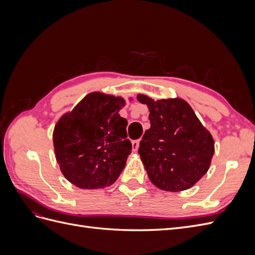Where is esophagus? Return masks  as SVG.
<instances>
[{"label": "esophagus", "mask_w": 255, "mask_h": 255, "mask_svg": "<svg viewBox=\"0 0 255 255\" xmlns=\"http://www.w3.org/2000/svg\"><path fill=\"white\" fill-rule=\"evenodd\" d=\"M139 143H140V139H137V140H134L132 142V145H133V151H137L138 148H139Z\"/></svg>", "instance_id": "obj_1"}]
</instances>
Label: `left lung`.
Wrapping results in <instances>:
<instances>
[{
  "label": "left lung",
  "mask_w": 255,
  "mask_h": 255,
  "mask_svg": "<svg viewBox=\"0 0 255 255\" xmlns=\"http://www.w3.org/2000/svg\"><path fill=\"white\" fill-rule=\"evenodd\" d=\"M137 100L150 112L151 128L138 149L150 181L165 191L191 188L210 168L215 152L212 134L183 99L154 101L139 94Z\"/></svg>",
  "instance_id": "left-lung-1"
}]
</instances>
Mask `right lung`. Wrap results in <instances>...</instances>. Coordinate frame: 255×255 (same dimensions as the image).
I'll return each mask as SVG.
<instances>
[{
  "label": "right lung",
  "mask_w": 255,
  "mask_h": 255,
  "mask_svg": "<svg viewBox=\"0 0 255 255\" xmlns=\"http://www.w3.org/2000/svg\"><path fill=\"white\" fill-rule=\"evenodd\" d=\"M125 99L90 92L64 114L53 130L55 157L66 179L82 189L113 185L132 150L127 119L119 112Z\"/></svg>",
  "instance_id": "1"
}]
</instances>
